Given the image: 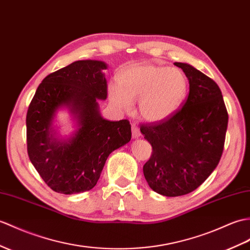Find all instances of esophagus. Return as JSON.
<instances>
[{"label":"esophagus","mask_w":250,"mask_h":250,"mask_svg":"<svg viewBox=\"0 0 250 250\" xmlns=\"http://www.w3.org/2000/svg\"><path fill=\"white\" fill-rule=\"evenodd\" d=\"M132 136L134 138L141 136V131H139V127L135 124L132 125Z\"/></svg>","instance_id":"esophagus-1"}]
</instances>
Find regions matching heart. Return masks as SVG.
Returning a JSON list of instances; mask_svg holds the SVG:
<instances>
[{
	"mask_svg": "<svg viewBox=\"0 0 250 250\" xmlns=\"http://www.w3.org/2000/svg\"><path fill=\"white\" fill-rule=\"evenodd\" d=\"M118 83L108 86L112 103L124 111L139 100L138 109L151 123L165 120L175 114L188 95V82L177 68L154 65H133L118 75Z\"/></svg>",
	"mask_w": 250,
	"mask_h": 250,
	"instance_id": "b5f03b06",
	"label": "heart"
}]
</instances>
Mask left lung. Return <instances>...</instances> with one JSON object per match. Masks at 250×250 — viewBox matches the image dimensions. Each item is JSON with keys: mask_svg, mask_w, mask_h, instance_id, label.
Here are the masks:
<instances>
[{"mask_svg": "<svg viewBox=\"0 0 250 250\" xmlns=\"http://www.w3.org/2000/svg\"><path fill=\"white\" fill-rule=\"evenodd\" d=\"M175 65L189 83L183 106L160 123L141 125L152 146L144 176L150 188L167 197L187 195L206 181L222 158L228 126L218 85L188 63Z\"/></svg>", "mask_w": 250, "mask_h": 250, "instance_id": "obj_1", "label": "left lung"}]
</instances>
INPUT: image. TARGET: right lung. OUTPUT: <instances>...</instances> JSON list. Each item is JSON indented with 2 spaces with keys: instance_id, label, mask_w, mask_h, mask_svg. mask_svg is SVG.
<instances>
[{
  "instance_id": "add662e5",
  "label": "right lung",
  "mask_w": 250,
  "mask_h": 250,
  "mask_svg": "<svg viewBox=\"0 0 250 250\" xmlns=\"http://www.w3.org/2000/svg\"><path fill=\"white\" fill-rule=\"evenodd\" d=\"M100 61H78L50 73L40 83L26 114L27 154L48 187L72 195L97 184L106 159L131 139L127 119L109 121L99 112L107 98ZM68 107L78 130L68 140L55 139L51 123L57 109Z\"/></svg>"
}]
</instances>
